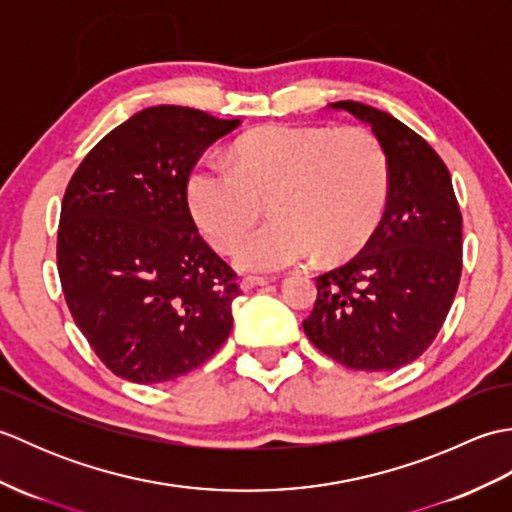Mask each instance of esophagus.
<instances>
[{
  "label": "esophagus",
  "instance_id": "34e87169",
  "mask_svg": "<svg viewBox=\"0 0 512 512\" xmlns=\"http://www.w3.org/2000/svg\"><path fill=\"white\" fill-rule=\"evenodd\" d=\"M266 284H268L266 277H244V279H239V288H242V290H250L255 286H266Z\"/></svg>",
  "mask_w": 512,
  "mask_h": 512
}]
</instances>
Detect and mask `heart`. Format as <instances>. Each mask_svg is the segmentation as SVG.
<instances>
[{
    "label": "heart",
    "instance_id": "obj_1",
    "mask_svg": "<svg viewBox=\"0 0 512 512\" xmlns=\"http://www.w3.org/2000/svg\"><path fill=\"white\" fill-rule=\"evenodd\" d=\"M389 169L383 147L361 127L273 125L248 134L235 165L204 154L187 178L195 226L226 248L270 198V220L239 237L242 270L277 273L319 253L323 262L354 257L383 217Z\"/></svg>",
    "mask_w": 512,
    "mask_h": 512
}]
</instances>
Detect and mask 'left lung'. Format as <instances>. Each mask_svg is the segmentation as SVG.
Segmentation results:
<instances>
[{"label":"left lung","instance_id":"obj_1","mask_svg":"<svg viewBox=\"0 0 512 512\" xmlns=\"http://www.w3.org/2000/svg\"><path fill=\"white\" fill-rule=\"evenodd\" d=\"M328 110L372 127L389 191L363 253L317 277L303 332L336 363L389 372L416 361L447 319L462 275V213L447 165L413 129L365 103Z\"/></svg>","mask_w":512,"mask_h":512}]
</instances>
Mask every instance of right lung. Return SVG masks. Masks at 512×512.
I'll return each mask as SVG.
<instances>
[{
	"instance_id": "right-lung-1",
	"label": "right lung",
	"mask_w": 512,
	"mask_h": 512,
	"mask_svg": "<svg viewBox=\"0 0 512 512\" xmlns=\"http://www.w3.org/2000/svg\"><path fill=\"white\" fill-rule=\"evenodd\" d=\"M239 125L191 107H147L112 129L65 189V303L116 376L165 383L200 367L231 334L235 273L200 237L187 178Z\"/></svg>"
}]
</instances>
